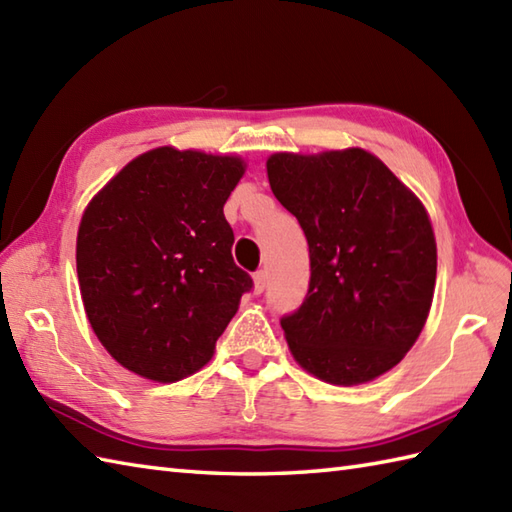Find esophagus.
I'll list each match as a JSON object with an SVG mask.
<instances>
[{
	"instance_id": "obj_1",
	"label": "esophagus",
	"mask_w": 512,
	"mask_h": 512,
	"mask_svg": "<svg viewBox=\"0 0 512 512\" xmlns=\"http://www.w3.org/2000/svg\"><path fill=\"white\" fill-rule=\"evenodd\" d=\"M253 279H255V295H262V292L266 290V284H268L266 270H257Z\"/></svg>"
}]
</instances>
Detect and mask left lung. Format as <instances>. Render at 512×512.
<instances>
[{
    "instance_id": "left-lung-1",
    "label": "left lung",
    "mask_w": 512,
    "mask_h": 512,
    "mask_svg": "<svg viewBox=\"0 0 512 512\" xmlns=\"http://www.w3.org/2000/svg\"><path fill=\"white\" fill-rule=\"evenodd\" d=\"M266 169L310 248L308 295L281 317L292 356L332 385L385 374L431 308L438 255L427 211L363 149L275 154Z\"/></svg>"
}]
</instances>
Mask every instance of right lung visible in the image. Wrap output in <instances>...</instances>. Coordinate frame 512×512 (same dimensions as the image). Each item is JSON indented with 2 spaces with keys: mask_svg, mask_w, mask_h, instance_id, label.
Here are the masks:
<instances>
[{
  "mask_svg": "<svg viewBox=\"0 0 512 512\" xmlns=\"http://www.w3.org/2000/svg\"><path fill=\"white\" fill-rule=\"evenodd\" d=\"M242 173L239 158L151 149L85 209L76 237L83 306L129 372L158 383L198 372L253 290L224 217Z\"/></svg>",
  "mask_w": 512,
  "mask_h": 512,
  "instance_id": "right-lung-1",
  "label": "right lung"
}]
</instances>
